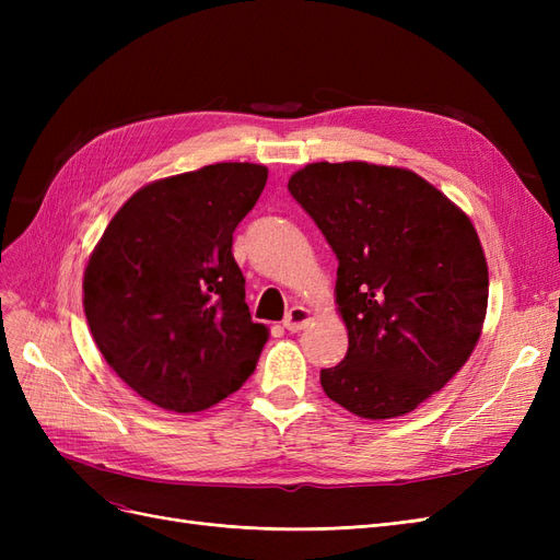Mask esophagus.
<instances>
[{"label":"esophagus","mask_w":560,"mask_h":560,"mask_svg":"<svg viewBox=\"0 0 560 560\" xmlns=\"http://www.w3.org/2000/svg\"><path fill=\"white\" fill-rule=\"evenodd\" d=\"M313 322V313L308 311V308H303V306H294V308H290V313H287V317H284V329L287 331H292V334H296V331H301V329H306L308 325Z\"/></svg>","instance_id":"34e87169"}]
</instances>
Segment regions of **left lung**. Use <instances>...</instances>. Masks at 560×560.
<instances>
[{"label":"left lung","mask_w":560,"mask_h":560,"mask_svg":"<svg viewBox=\"0 0 560 560\" xmlns=\"http://www.w3.org/2000/svg\"><path fill=\"white\" fill-rule=\"evenodd\" d=\"M287 189L336 252L341 364L319 371L346 411L411 413L465 366L488 308V264L471 219L413 171L308 163Z\"/></svg>","instance_id":"left-lung-1"}]
</instances>
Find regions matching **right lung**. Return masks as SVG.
Here are the masks:
<instances>
[{
  "label": "right lung",
  "mask_w": 560,
  "mask_h": 560,
  "mask_svg": "<svg viewBox=\"0 0 560 560\" xmlns=\"http://www.w3.org/2000/svg\"><path fill=\"white\" fill-rule=\"evenodd\" d=\"M266 179V165L214 163L149 182L91 252L83 313L93 341L118 378L165 411L226 399L268 341L231 252Z\"/></svg>",
  "instance_id": "1"
}]
</instances>
